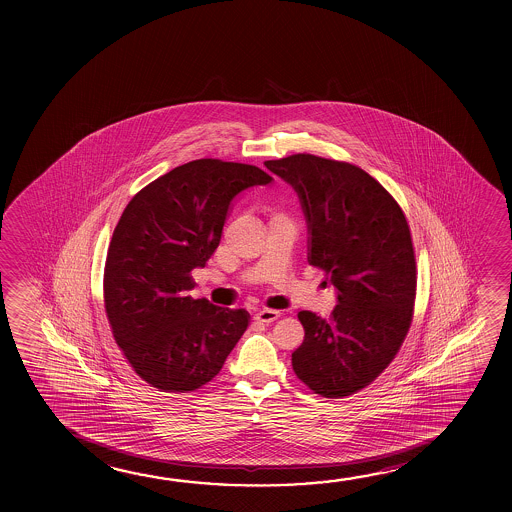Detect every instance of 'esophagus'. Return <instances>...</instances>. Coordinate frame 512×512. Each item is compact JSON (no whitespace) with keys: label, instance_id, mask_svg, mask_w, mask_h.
Here are the masks:
<instances>
[{"label":"esophagus","instance_id":"esophagus-1","mask_svg":"<svg viewBox=\"0 0 512 512\" xmlns=\"http://www.w3.org/2000/svg\"><path fill=\"white\" fill-rule=\"evenodd\" d=\"M280 316V312L275 309H260L257 310V314H255V319H259L262 323H271V321H275V319Z\"/></svg>","mask_w":512,"mask_h":512}]
</instances>
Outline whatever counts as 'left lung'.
<instances>
[{
  "label": "left lung",
  "mask_w": 512,
  "mask_h": 512,
  "mask_svg": "<svg viewBox=\"0 0 512 512\" xmlns=\"http://www.w3.org/2000/svg\"><path fill=\"white\" fill-rule=\"evenodd\" d=\"M264 166L291 185L307 221V260L336 287L330 318L300 310L293 369L305 386L341 398L389 366L409 332L416 294L411 230L393 196L364 169L298 153Z\"/></svg>",
  "instance_id": "8db88e82"
}]
</instances>
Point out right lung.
<instances>
[{"label":"right lung","mask_w":512,"mask_h":512,"mask_svg":"<svg viewBox=\"0 0 512 512\" xmlns=\"http://www.w3.org/2000/svg\"><path fill=\"white\" fill-rule=\"evenodd\" d=\"M273 178L262 169L200 159L135 194L112 234L103 293L112 334L135 373L166 393L218 375L250 323L244 309L194 300L191 271L205 268L237 194Z\"/></svg>","instance_id":"right-lung-1"}]
</instances>
